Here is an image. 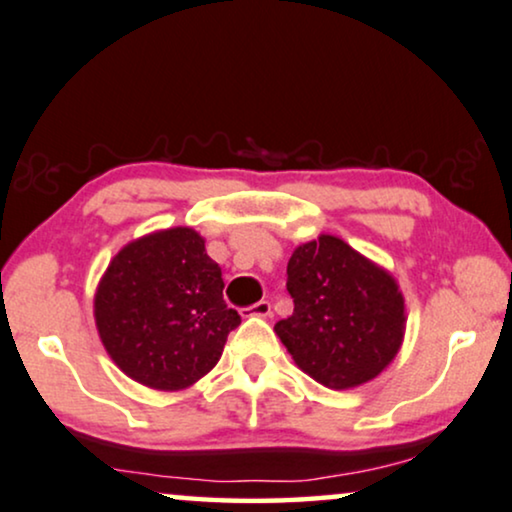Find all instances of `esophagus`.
Instances as JSON below:
<instances>
[{
  "label": "esophagus",
  "instance_id": "obj_1",
  "mask_svg": "<svg viewBox=\"0 0 512 512\" xmlns=\"http://www.w3.org/2000/svg\"><path fill=\"white\" fill-rule=\"evenodd\" d=\"M243 316H255V318H269L271 316V304L269 302H257L248 306V309H243Z\"/></svg>",
  "mask_w": 512,
  "mask_h": 512
}]
</instances>
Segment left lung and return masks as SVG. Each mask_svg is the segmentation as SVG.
<instances>
[{"instance_id":"left-lung-1","label":"left lung","mask_w":512,"mask_h":512,"mask_svg":"<svg viewBox=\"0 0 512 512\" xmlns=\"http://www.w3.org/2000/svg\"><path fill=\"white\" fill-rule=\"evenodd\" d=\"M288 292L295 311L274 332L318 384L363 386L398 356L407 323L400 285L339 236L320 234L292 250Z\"/></svg>"}]
</instances>
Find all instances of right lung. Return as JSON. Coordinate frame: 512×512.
<instances>
[{
    "label": "right lung",
    "mask_w": 512,
    "mask_h": 512,
    "mask_svg": "<svg viewBox=\"0 0 512 512\" xmlns=\"http://www.w3.org/2000/svg\"><path fill=\"white\" fill-rule=\"evenodd\" d=\"M222 269L192 227L126 243L93 297L100 342L126 377L185 391L213 370L241 316L222 299Z\"/></svg>",
    "instance_id": "1"
}]
</instances>
